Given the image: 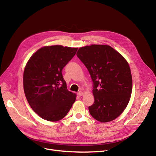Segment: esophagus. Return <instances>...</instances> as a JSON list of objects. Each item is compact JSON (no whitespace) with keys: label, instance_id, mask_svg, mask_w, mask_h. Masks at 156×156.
Listing matches in <instances>:
<instances>
[{"label":"esophagus","instance_id":"esophagus-1","mask_svg":"<svg viewBox=\"0 0 156 156\" xmlns=\"http://www.w3.org/2000/svg\"><path fill=\"white\" fill-rule=\"evenodd\" d=\"M78 94V96H80H80H82V95H83V92H81V91H80V92H78V94Z\"/></svg>","mask_w":156,"mask_h":156}]
</instances>
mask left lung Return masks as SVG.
<instances>
[{
    "label": "left lung",
    "mask_w": 156,
    "mask_h": 156,
    "mask_svg": "<svg viewBox=\"0 0 156 156\" xmlns=\"http://www.w3.org/2000/svg\"><path fill=\"white\" fill-rule=\"evenodd\" d=\"M76 55L94 83V102L88 107L90 114L102 122L115 119L126 108L132 94V77L128 62L106 45L81 47Z\"/></svg>",
    "instance_id": "1"
}]
</instances>
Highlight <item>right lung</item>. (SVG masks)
<instances>
[{
	"label": "right lung",
	"mask_w": 156,
	"mask_h": 156,
	"mask_svg": "<svg viewBox=\"0 0 156 156\" xmlns=\"http://www.w3.org/2000/svg\"><path fill=\"white\" fill-rule=\"evenodd\" d=\"M77 50L62 45L44 47L31 55L26 65L24 94L30 107L44 119H62L75 102L76 95L67 90L62 71Z\"/></svg>",
	"instance_id": "add662e5"
}]
</instances>
